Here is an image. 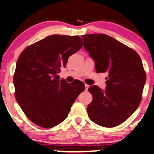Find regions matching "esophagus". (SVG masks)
<instances>
[{
	"instance_id": "obj_1",
	"label": "esophagus",
	"mask_w": 154,
	"mask_h": 154,
	"mask_svg": "<svg viewBox=\"0 0 154 154\" xmlns=\"http://www.w3.org/2000/svg\"><path fill=\"white\" fill-rule=\"evenodd\" d=\"M85 89H86V90H88V89L89 88V87H90V86H89L88 85H87V84H85Z\"/></svg>"
}]
</instances>
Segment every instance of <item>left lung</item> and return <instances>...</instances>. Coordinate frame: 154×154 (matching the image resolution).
<instances>
[{"mask_svg": "<svg viewBox=\"0 0 154 154\" xmlns=\"http://www.w3.org/2000/svg\"><path fill=\"white\" fill-rule=\"evenodd\" d=\"M84 47L96 64V72H108L106 89L96 85L89 92L93 101L88 106V116L105 128L118 126L126 121L142 101L146 73L135 50L104 34L82 36Z\"/></svg>", "mask_w": 154, "mask_h": 154, "instance_id": "1", "label": "left lung"}]
</instances>
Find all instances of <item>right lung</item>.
Segmentation results:
<instances>
[{
    "mask_svg": "<svg viewBox=\"0 0 154 154\" xmlns=\"http://www.w3.org/2000/svg\"><path fill=\"white\" fill-rule=\"evenodd\" d=\"M82 45L78 35H53L20 53L13 78L15 96L32 122L50 128L67 117L72 104L85 90V84L79 80L68 84L58 74Z\"/></svg>",
    "mask_w": 154,
    "mask_h": 154,
    "instance_id": "right-lung-1",
    "label": "right lung"
}]
</instances>
